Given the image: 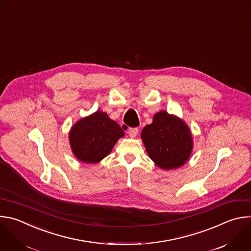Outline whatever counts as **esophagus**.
Instances as JSON below:
<instances>
[{
	"label": "esophagus",
	"instance_id": "1",
	"mask_svg": "<svg viewBox=\"0 0 251 251\" xmlns=\"http://www.w3.org/2000/svg\"><path fill=\"white\" fill-rule=\"evenodd\" d=\"M139 133V129L138 128H130L128 131V134L131 138H135Z\"/></svg>",
	"mask_w": 251,
	"mask_h": 251
}]
</instances>
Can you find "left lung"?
Segmentation results:
<instances>
[{
    "label": "left lung",
    "mask_w": 251,
    "mask_h": 251,
    "mask_svg": "<svg viewBox=\"0 0 251 251\" xmlns=\"http://www.w3.org/2000/svg\"><path fill=\"white\" fill-rule=\"evenodd\" d=\"M141 138L151 159L165 171L180 168L193 149L192 135L186 123L163 110L155 113L152 122L144 127Z\"/></svg>",
    "instance_id": "obj_1"
}]
</instances>
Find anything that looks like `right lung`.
I'll return each instance as SVG.
<instances>
[{"instance_id": "right-lung-1", "label": "right lung", "mask_w": 251, "mask_h": 251, "mask_svg": "<svg viewBox=\"0 0 251 251\" xmlns=\"http://www.w3.org/2000/svg\"><path fill=\"white\" fill-rule=\"evenodd\" d=\"M123 130L100 110L79 119L69 134L72 151L81 162L97 163L110 153Z\"/></svg>"}]
</instances>
